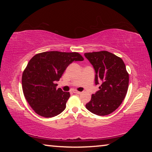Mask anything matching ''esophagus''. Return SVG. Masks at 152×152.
Returning a JSON list of instances; mask_svg holds the SVG:
<instances>
[{
    "mask_svg": "<svg viewBox=\"0 0 152 152\" xmlns=\"http://www.w3.org/2000/svg\"><path fill=\"white\" fill-rule=\"evenodd\" d=\"M73 92L74 93H75V94H80L82 92H79V91H73Z\"/></svg>",
    "mask_w": 152,
    "mask_h": 152,
    "instance_id": "34e87169",
    "label": "esophagus"
}]
</instances>
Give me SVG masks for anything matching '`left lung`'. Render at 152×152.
<instances>
[{
	"label": "left lung",
	"mask_w": 152,
	"mask_h": 152,
	"mask_svg": "<svg viewBox=\"0 0 152 152\" xmlns=\"http://www.w3.org/2000/svg\"><path fill=\"white\" fill-rule=\"evenodd\" d=\"M85 57L94 68L95 84L101 85L92 94L86 108L95 115L104 116L115 111L127 94L129 74L121 58L107 51L85 53Z\"/></svg>",
	"instance_id": "left-lung-1"
}]
</instances>
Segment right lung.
Segmentation results:
<instances>
[{"mask_svg": "<svg viewBox=\"0 0 152 152\" xmlns=\"http://www.w3.org/2000/svg\"><path fill=\"white\" fill-rule=\"evenodd\" d=\"M77 52L45 51L35 55L23 72L24 96L33 110L46 118L55 117L66 109L70 92L58 86L64 71L74 61H83Z\"/></svg>", "mask_w": 152, "mask_h": 152, "instance_id": "obj_1", "label": "right lung"}]
</instances>
